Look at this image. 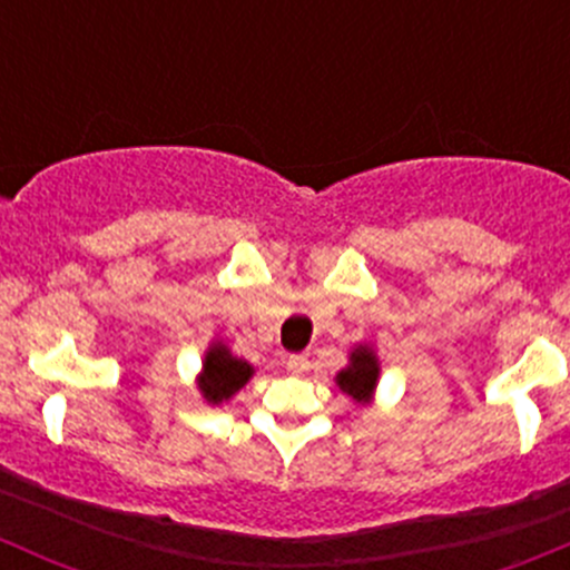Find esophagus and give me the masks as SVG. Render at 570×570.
Returning a JSON list of instances; mask_svg holds the SVG:
<instances>
[{
    "label": "esophagus",
    "mask_w": 570,
    "mask_h": 570,
    "mask_svg": "<svg viewBox=\"0 0 570 570\" xmlns=\"http://www.w3.org/2000/svg\"><path fill=\"white\" fill-rule=\"evenodd\" d=\"M286 370H289L292 375H306V372L312 370V361H308V355H289V358H286Z\"/></svg>",
    "instance_id": "esophagus-1"
}]
</instances>
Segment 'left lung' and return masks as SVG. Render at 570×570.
<instances>
[{"label":"left lung","mask_w":570,"mask_h":570,"mask_svg":"<svg viewBox=\"0 0 570 570\" xmlns=\"http://www.w3.org/2000/svg\"><path fill=\"white\" fill-rule=\"evenodd\" d=\"M377 381H381V361L372 344H355L350 350V361L336 375V386L358 405H370L375 400Z\"/></svg>","instance_id":"1"}]
</instances>
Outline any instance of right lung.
I'll list each match as a JSON object with an SVG mask.
<instances>
[{"mask_svg":"<svg viewBox=\"0 0 570 570\" xmlns=\"http://www.w3.org/2000/svg\"><path fill=\"white\" fill-rule=\"evenodd\" d=\"M253 364L237 358L232 347L223 342H212L204 353V366L198 375V392L209 405H223L253 377Z\"/></svg>","mask_w":570,"mask_h":570,"instance_id":"obj_1","label":"right lung"}]
</instances>
